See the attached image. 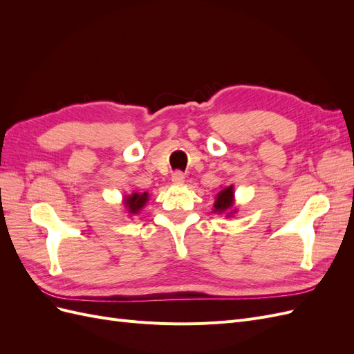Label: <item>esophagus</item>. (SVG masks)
<instances>
[{
	"instance_id": "esophagus-1",
	"label": "esophagus",
	"mask_w": 354,
	"mask_h": 354,
	"mask_svg": "<svg viewBox=\"0 0 354 354\" xmlns=\"http://www.w3.org/2000/svg\"><path fill=\"white\" fill-rule=\"evenodd\" d=\"M171 180H173L174 185H183L185 183V174L181 171H174L173 176H171Z\"/></svg>"
}]
</instances>
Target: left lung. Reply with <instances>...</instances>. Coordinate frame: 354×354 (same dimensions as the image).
<instances>
[{
  "label": "left lung",
  "mask_w": 354,
  "mask_h": 354,
  "mask_svg": "<svg viewBox=\"0 0 354 354\" xmlns=\"http://www.w3.org/2000/svg\"><path fill=\"white\" fill-rule=\"evenodd\" d=\"M233 196H234L233 186H227V187H224L223 190H220V194L216 196V202H214V209L212 211L218 212V214L229 211L233 207ZM230 214H227V217L230 216Z\"/></svg>",
  "instance_id": "left-lung-1"
}]
</instances>
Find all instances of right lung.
I'll return each mask as SVG.
<instances>
[{
    "label": "right lung",
    "instance_id": "1",
    "mask_svg": "<svg viewBox=\"0 0 354 354\" xmlns=\"http://www.w3.org/2000/svg\"><path fill=\"white\" fill-rule=\"evenodd\" d=\"M149 201V195L147 192H145V194H133V195H128L124 198V205L128 211V214H138V211H140L145 205L146 202Z\"/></svg>",
    "mask_w": 354,
    "mask_h": 354
}]
</instances>
